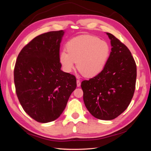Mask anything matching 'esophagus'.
<instances>
[{"instance_id":"34e87169","label":"esophagus","mask_w":151,"mask_h":151,"mask_svg":"<svg viewBox=\"0 0 151 151\" xmlns=\"http://www.w3.org/2000/svg\"><path fill=\"white\" fill-rule=\"evenodd\" d=\"M77 87H80L81 86V81L79 79L77 80Z\"/></svg>"}]
</instances>
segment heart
I'll return each instance as SVG.
<instances>
[{
    "mask_svg": "<svg viewBox=\"0 0 151 151\" xmlns=\"http://www.w3.org/2000/svg\"><path fill=\"white\" fill-rule=\"evenodd\" d=\"M67 50L59 53V62L66 72L77 67L81 74L94 77L101 72L108 61L110 53L108 44L98 37L81 35L72 38L67 43Z\"/></svg>",
    "mask_w": 151,
    "mask_h": 151,
    "instance_id": "obj_1",
    "label": "heart"
}]
</instances>
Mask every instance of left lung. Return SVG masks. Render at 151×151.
<instances>
[{
  "mask_svg": "<svg viewBox=\"0 0 151 151\" xmlns=\"http://www.w3.org/2000/svg\"><path fill=\"white\" fill-rule=\"evenodd\" d=\"M111 52L102 71L89 80L83 81L81 88L86 108L95 118L111 120L129 106L135 88L137 67L125 45L111 33Z\"/></svg>",
  "mask_w": 151,
  "mask_h": 151,
  "instance_id": "1",
  "label": "left lung"
}]
</instances>
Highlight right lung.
<instances>
[{
    "label": "right lung",
    "mask_w": 151,
    "mask_h": 151,
    "mask_svg": "<svg viewBox=\"0 0 151 151\" xmlns=\"http://www.w3.org/2000/svg\"><path fill=\"white\" fill-rule=\"evenodd\" d=\"M65 32L36 36L21 50L14 70L16 92L22 108L40 123L54 121L77 87L76 78L61 70L60 43Z\"/></svg>",
    "instance_id": "add662e5"
}]
</instances>
